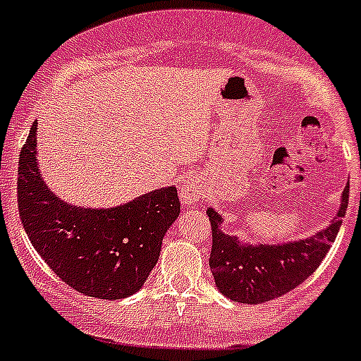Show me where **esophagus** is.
<instances>
[{"mask_svg":"<svg viewBox=\"0 0 361 361\" xmlns=\"http://www.w3.org/2000/svg\"><path fill=\"white\" fill-rule=\"evenodd\" d=\"M201 196H203V183H201V178L196 176V174H190L180 187L181 201H183L185 207H192V204H196L197 201H200Z\"/></svg>","mask_w":361,"mask_h":361,"instance_id":"obj_1","label":"esophagus"}]
</instances>
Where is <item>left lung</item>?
Masks as SVG:
<instances>
[{
  "label": "left lung",
  "instance_id": "left-lung-1",
  "mask_svg": "<svg viewBox=\"0 0 361 361\" xmlns=\"http://www.w3.org/2000/svg\"><path fill=\"white\" fill-rule=\"evenodd\" d=\"M349 183L342 192L338 212L331 224L313 237L283 244H242L221 230L222 217L208 208L212 224L210 269L215 285L228 299L262 305L281 298L317 271L338 235L348 210Z\"/></svg>",
  "mask_w": 361,
  "mask_h": 361
}]
</instances>
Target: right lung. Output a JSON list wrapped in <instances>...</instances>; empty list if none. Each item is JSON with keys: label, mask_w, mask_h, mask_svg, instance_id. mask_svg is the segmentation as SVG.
Masks as SVG:
<instances>
[{"label": "right lung", "mask_w": 361, "mask_h": 361, "mask_svg": "<svg viewBox=\"0 0 361 361\" xmlns=\"http://www.w3.org/2000/svg\"><path fill=\"white\" fill-rule=\"evenodd\" d=\"M37 121L19 154L18 204L30 242L74 290L123 299L142 288L160 257L165 231L180 215L176 187L116 208L67 204L44 183L37 164Z\"/></svg>", "instance_id": "add662e5"}]
</instances>
